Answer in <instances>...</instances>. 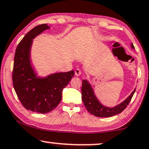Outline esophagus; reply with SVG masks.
<instances>
[{
	"instance_id": "obj_1",
	"label": "esophagus",
	"mask_w": 149,
	"mask_h": 149,
	"mask_svg": "<svg viewBox=\"0 0 149 149\" xmlns=\"http://www.w3.org/2000/svg\"><path fill=\"white\" fill-rule=\"evenodd\" d=\"M81 74V71L79 70V69H77V70H75V74L76 76H79V75H80Z\"/></svg>"
}]
</instances>
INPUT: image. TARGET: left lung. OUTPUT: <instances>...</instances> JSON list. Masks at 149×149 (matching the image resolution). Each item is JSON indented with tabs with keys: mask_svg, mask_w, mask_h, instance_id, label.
Wrapping results in <instances>:
<instances>
[{
	"mask_svg": "<svg viewBox=\"0 0 149 149\" xmlns=\"http://www.w3.org/2000/svg\"><path fill=\"white\" fill-rule=\"evenodd\" d=\"M132 47L134 49L132 44ZM135 91L136 90L132 93L127 99H125L121 104L113 108H109L100 104V102L96 98L91 86L86 80L83 79L82 86H81V98L85 107L90 113L99 117H109L120 113L127 107Z\"/></svg>",
	"mask_w": 149,
	"mask_h": 149,
	"instance_id": "8db88e82",
	"label": "left lung"
}]
</instances>
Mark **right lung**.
Returning a JSON list of instances; mask_svg holds the SVG:
<instances>
[{
  "instance_id": "right-lung-1",
  "label": "right lung",
  "mask_w": 149,
  "mask_h": 149,
  "mask_svg": "<svg viewBox=\"0 0 149 149\" xmlns=\"http://www.w3.org/2000/svg\"><path fill=\"white\" fill-rule=\"evenodd\" d=\"M48 28L47 24L38 25L23 38L15 51L12 75L14 89L22 105L27 110L40 113H47L57 107L63 89L75 74L70 71L44 79L36 77L30 61L32 39Z\"/></svg>"
}]
</instances>
